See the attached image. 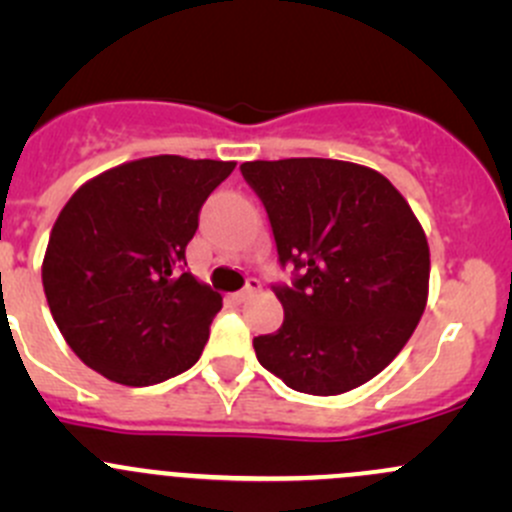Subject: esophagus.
Masks as SVG:
<instances>
[{
  "label": "esophagus",
  "instance_id": "34e87169",
  "mask_svg": "<svg viewBox=\"0 0 512 512\" xmlns=\"http://www.w3.org/2000/svg\"><path fill=\"white\" fill-rule=\"evenodd\" d=\"M262 289V285L257 280H247V285L240 289V292H235V299L237 302H245V299H250V297H255L257 292H260Z\"/></svg>",
  "mask_w": 512,
  "mask_h": 512
}]
</instances>
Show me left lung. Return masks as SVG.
Instances as JSON below:
<instances>
[{
  "instance_id": "1",
  "label": "left lung",
  "mask_w": 512,
  "mask_h": 512,
  "mask_svg": "<svg viewBox=\"0 0 512 512\" xmlns=\"http://www.w3.org/2000/svg\"><path fill=\"white\" fill-rule=\"evenodd\" d=\"M242 175L265 203L285 322L255 337L260 364L294 391L337 396L374 379L414 334L428 302L426 232L381 173L332 158L252 160Z\"/></svg>"
}]
</instances>
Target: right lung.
Masks as SVG:
<instances>
[{
	"mask_svg": "<svg viewBox=\"0 0 512 512\" xmlns=\"http://www.w3.org/2000/svg\"><path fill=\"white\" fill-rule=\"evenodd\" d=\"M232 160L151 156L86 180L51 227L46 302L86 366L123 386L183 374L223 297L180 272L208 195Z\"/></svg>",
	"mask_w": 512,
	"mask_h": 512,
	"instance_id": "add662e5",
	"label": "right lung"
}]
</instances>
